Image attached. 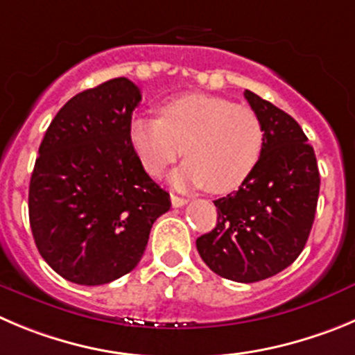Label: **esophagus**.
<instances>
[{"label": "esophagus", "instance_id": "1", "mask_svg": "<svg viewBox=\"0 0 355 355\" xmlns=\"http://www.w3.org/2000/svg\"><path fill=\"white\" fill-rule=\"evenodd\" d=\"M185 203H187V200H184V198H180V196H175V194H171V205H173L175 208L184 207Z\"/></svg>", "mask_w": 355, "mask_h": 355}]
</instances>
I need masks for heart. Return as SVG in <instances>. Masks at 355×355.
Segmentation results:
<instances>
[{"label": "heart", "mask_w": 355, "mask_h": 355, "mask_svg": "<svg viewBox=\"0 0 355 355\" xmlns=\"http://www.w3.org/2000/svg\"><path fill=\"white\" fill-rule=\"evenodd\" d=\"M129 140L145 171L154 177L182 155L187 161L175 185L224 194L240 187L259 162L264 129L252 108L220 96L189 92L161 107V119L135 117Z\"/></svg>", "instance_id": "obj_1"}]
</instances>
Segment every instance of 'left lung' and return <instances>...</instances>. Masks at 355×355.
Returning a JSON list of instances; mask_svg holds the SVG:
<instances>
[{
    "label": "left lung",
    "instance_id": "left-lung-1",
    "mask_svg": "<svg viewBox=\"0 0 355 355\" xmlns=\"http://www.w3.org/2000/svg\"><path fill=\"white\" fill-rule=\"evenodd\" d=\"M245 98L263 124V152L240 189L214 201L217 224L196 247L214 273L252 284L286 270L304 248L320 175L301 125L252 91H245Z\"/></svg>",
    "mask_w": 355,
    "mask_h": 355
}]
</instances>
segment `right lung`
Returning a JSON list of instances; mask_svg holds the SVG:
<instances>
[{"instance_id": "1", "label": "right lung", "mask_w": 355, "mask_h": 355, "mask_svg": "<svg viewBox=\"0 0 355 355\" xmlns=\"http://www.w3.org/2000/svg\"><path fill=\"white\" fill-rule=\"evenodd\" d=\"M140 101L124 77L78 92L40 144L29 224L43 259L73 284L101 286L137 268L152 224L171 207L129 140Z\"/></svg>"}]
</instances>
